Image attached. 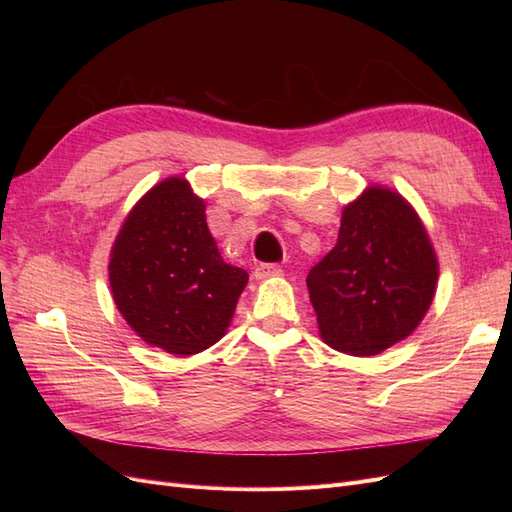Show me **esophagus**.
I'll return each mask as SVG.
<instances>
[{
    "instance_id": "34e87169",
    "label": "esophagus",
    "mask_w": 512,
    "mask_h": 512,
    "mask_svg": "<svg viewBox=\"0 0 512 512\" xmlns=\"http://www.w3.org/2000/svg\"><path fill=\"white\" fill-rule=\"evenodd\" d=\"M275 275H282V267L280 265H258L254 269L256 280H267V277H275Z\"/></svg>"
}]
</instances>
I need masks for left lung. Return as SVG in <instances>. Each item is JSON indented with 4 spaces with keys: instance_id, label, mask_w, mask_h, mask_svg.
Segmentation results:
<instances>
[{
    "instance_id": "left-lung-1",
    "label": "left lung",
    "mask_w": 512,
    "mask_h": 512,
    "mask_svg": "<svg viewBox=\"0 0 512 512\" xmlns=\"http://www.w3.org/2000/svg\"><path fill=\"white\" fill-rule=\"evenodd\" d=\"M438 256L399 192L367 185L342 211L333 250L307 275L322 342L374 356L414 333L438 286Z\"/></svg>"
}]
</instances>
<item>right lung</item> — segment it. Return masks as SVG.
<instances>
[{
	"label": "right lung",
	"mask_w": 512,
	"mask_h": 512,
	"mask_svg": "<svg viewBox=\"0 0 512 512\" xmlns=\"http://www.w3.org/2000/svg\"><path fill=\"white\" fill-rule=\"evenodd\" d=\"M205 209L185 177L160 181L123 220L108 262L123 320L143 342L177 356L220 342L250 280L224 262Z\"/></svg>",
	"instance_id": "right-lung-1"
}]
</instances>
